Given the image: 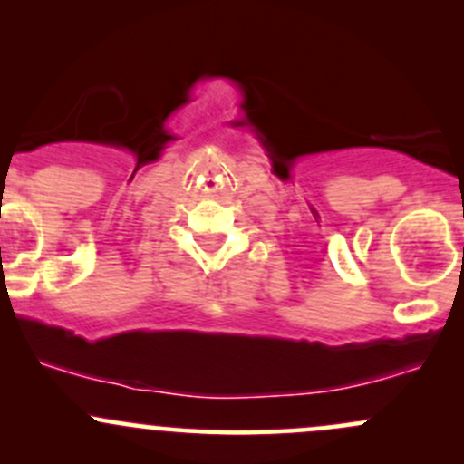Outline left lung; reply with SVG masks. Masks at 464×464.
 I'll return each mask as SVG.
<instances>
[{"instance_id": "obj_1", "label": "left lung", "mask_w": 464, "mask_h": 464, "mask_svg": "<svg viewBox=\"0 0 464 464\" xmlns=\"http://www.w3.org/2000/svg\"><path fill=\"white\" fill-rule=\"evenodd\" d=\"M462 260H464V249H462Z\"/></svg>"}]
</instances>
